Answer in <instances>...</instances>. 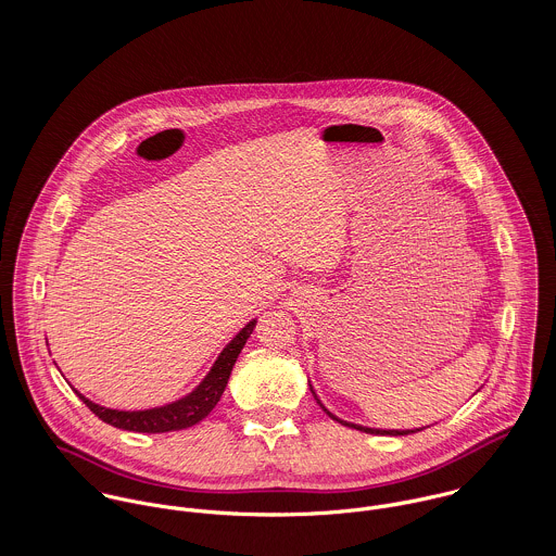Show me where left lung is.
<instances>
[{"label": "left lung", "instance_id": "1", "mask_svg": "<svg viewBox=\"0 0 556 556\" xmlns=\"http://www.w3.org/2000/svg\"><path fill=\"white\" fill-rule=\"evenodd\" d=\"M308 386H311V381H308ZM311 392H313V396L317 400L318 406L333 419V421H338V424H342V426H349V428H355V430H362V432H368V434H390V437H402V434H413V432H419V430H424V428H410V430H383V428H368V426H359V424H351V421H344V419H340V417H336L331 410H327L325 408V404L318 400L317 394H315V390H313V386H311ZM428 428V426H426Z\"/></svg>", "mask_w": 556, "mask_h": 556}]
</instances>
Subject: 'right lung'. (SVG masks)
<instances>
[{
	"instance_id": "right-lung-1",
	"label": "right lung",
	"mask_w": 556,
	"mask_h": 556,
	"mask_svg": "<svg viewBox=\"0 0 556 556\" xmlns=\"http://www.w3.org/2000/svg\"><path fill=\"white\" fill-rule=\"evenodd\" d=\"M254 325H256V318L245 323V327H241L238 336L223 349V353L218 355V359L214 362L210 372L203 377V381L190 394H186L175 402L154 406V408H141V410H119V408H106L102 404H96L93 400L79 394L75 388L73 390L93 415H98L104 424H111L122 430L154 434V432H173V430L190 428V426L199 424L201 419H205L212 413V408L218 404L220 396L225 394L231 370H233L239 353H241L245 340L250 338Z\"/></svg>"
}]
</instances>
